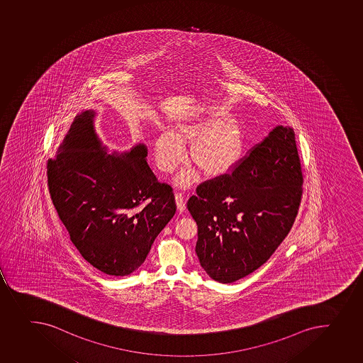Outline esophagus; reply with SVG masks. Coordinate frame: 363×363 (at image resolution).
I'll return each mask as SVG.
<instances>
[{
    "label": "esophagus",
    "instance_id": "obj_1",
    "mask_svg": "<svg viewBox=\"0 0 363 363\" xmlns=\"http://www.w3.org/2000/svg\"><path fill=\"white\" fill-rule=\"evenodd\" d=\"M174 198H176V203H177V208H178V211L183 212L184 210H185V199H184L183 194H176V196H174Z\"/></svg>",
    "mask_w": 363,
    "mask_h": 363
}]
</instances>
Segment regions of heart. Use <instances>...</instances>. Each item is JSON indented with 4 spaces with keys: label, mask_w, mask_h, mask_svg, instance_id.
Instances as JSON below:
<instances>
[{
    "label": "heart",
    "mask_w": 363,
    "mask_h": 363,
    "mask_svg": "<svg viewBox=\"0 0 363 363\" xmlns=\"http://www.w3.org/2000/svg\"><path fill=\"white\" fill-rule=\"evenodd\" d=\"M191 162L208 178H220L240 164L245 148V130L240 120L226 109H212L177 125L176 132L164 130L155 141V162L162 172H172L185 158L184 145L190 144ZM196 169H186L176 177L177 185L196 183Z\"/></svg>",
    "instance_id": "obj_1"
}]
</instances>
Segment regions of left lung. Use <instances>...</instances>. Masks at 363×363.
Returning a JSON list of instances; mask_svg holds the SVG:
<instances>
[{
  "mask_svg": "<svg viewBox=\"0 0 363 363\" xmlns=\"http://www.w3.org/2000/svg\"><path fill=\"white\" fill-rule=\"evenodd\" d=\"M303 176L295 132L277 125L233 174L201 184L187 201L198 225L196 254L219 283L268 261L298 212Z\"/></svg>",
  "mask_w": 363,
  "mask_h": 363,
  "instance_id": "1",
  "label": "left lung"
}]
</instances>
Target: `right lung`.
Segmentation results:
<instances>
[{"label": "right lung", "instance_id": "right-lung-1", "mask_svg": "<svg viewBox=\"0 0 363 363\" xmlns=\"http://www.w3.org/2000/svg\"><path fill=\"white\" fill-rule=\"evenodd\" d=\"M96 113L75 116L47 162L50 197L72 243L100 272L127 276L147 257L152 244L176 213L172 189L147 164L146 145L125 152L102 144Z\"/></svg>", "mask_w": 363, "mask_h": 363}]
</instances>
